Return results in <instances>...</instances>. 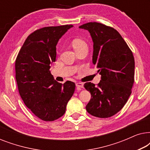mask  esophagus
<instances>
[{
    "label": "esophagus",
    "mask_w": 150,
    "mask_h": 150,
    "mask_svg": "<svg viewBox=\"0 0 150 150\" xmlns=\"http://www.w3.org/2000/svg\"><path fill=\"white\" fill-rule=\"evenodd\" d=\"M76 86L77 87H80V88H83L84 87V84L82 83H77L76 84Z\"/></svg>",
    "instance_id": "1"
}]
</instances>
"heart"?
<instances>
[{
  "label": "heart",
  "instance_id": "b5f03b06",
  "mask_svg": "<svg viewBox=\"0 0 150 150\" xmlns=\"http://www.w3.org/2000/svg\"><path fill=\"white\" fill-rule=\"evenodd\" d=\"M72 46L74 49L76 50V49L81 48V47L84 46H87V44H86V43L84 40H81V39L76 38L72 41Z\"/></svg>",
  "mask_w": 150,
  "mask_h": 150
}]
</instances>
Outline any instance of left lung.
Instances as JSON below:
<instances>
[{"instance_id":"obj_1","label":"left lung","mask_w":150,"mask_h":150,"mask_svg":"<svg viewBox=\"0 0 150 150\" xmlns=\"http://www.w3.org/2000/svg\"><path fill=\"white\" fill-rule=\"evenodd\" d=\"M89 32L93 42V63L101 75L96 86L86 83L84 87L91 98L86 110L100 118L110 117L128 101L134 81V59L121 35L113 28L98 22L79 26Z\"/></svg>"}]
</instances>
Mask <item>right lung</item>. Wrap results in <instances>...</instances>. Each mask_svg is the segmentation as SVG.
Listing matches in <instances>:
<instances>
[{
    "instance_id": "right-lung-1",
    "label": "right lung",
    "mask_w": 150,
    "mask_h": 150,
    "mask_svg": "<svg viewBox=\"0 0 150 150\" xmlns=\"http://www.w3.org/2000/svg\"><path fill=\"white\" fill-rule=\"evenodd\" d=\"M73 25L48 26L32 33L16 60V79L22 100L35 115L46 122L54 121L65 112L75 84L55 81L50 65L56 61L59 39Z\"/></svg>"
}]
</instances>
